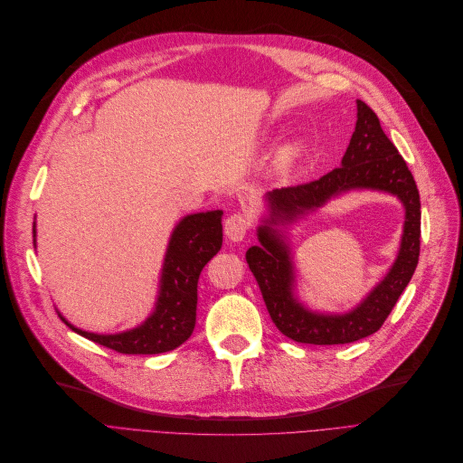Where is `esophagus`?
Segmentation results:
<instances>
[{
  "label": "esophagus",
  "mask_w": 463,
  "mask_h": 463,
  "mask_svg": "<svg viewBox=\"0 0 463 463\" xmlns=\"http://www.w3.org/2000/svg\"><path fill=\"white\" fill-rule=\"evenodd\" d=\"M250 228V220L249 216L241 214V213H235L232 216L226 218L224 222V232H226V237L230 241H233V243H239V241H243L247 232Z\"/></svg>",
  "instance_id": "obj_1"
}]
</instances>
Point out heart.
I'll use <instances>...</instances> for the list:
<instances>
[{"instance_id": "b5f03b06", "label": "heart", "mask_w": 463, "mask_h": 463, "mask_svg": "<svg viewBox=\"0 0 463 463\" xmlns=\"http://www.w3.org/2000/svg\"><path fill=\"white\" fill-rule=\"evenodd\" d=\"M307 152H309V143H307L303 137H296V139L286 141L275 152L273 162H271V173L275 175L277 179L290 177L294 169L307 156Z\"/></svg>"}]
</instances>
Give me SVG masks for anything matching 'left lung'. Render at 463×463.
Wrapping results in <instances>:
<instances>
[{
    "label": "left lung",
    "mask_w": 463,
    "mask_h": 463,
    "mask_svg": "<svg viewBox=\"0 0 463 463\" xmlns=\"http://www.w3.org/2000/svg\"><path fill=\"white\" fill-rule=\"evenodd\" d=\"M356 128L341 167L309 184L268 192L266 214L256 230L260 245L247 250L271 320L280 334L298 343L345 345L360 341L384 324L416 269L420 254V195L398 148L386 137L377 115L356 101ZM371 189L398 196L406 209L401 250L387 275L352 310L317 312L297 296V274L288 230L348 191Z\"/></svg>",
    "instance_id": "1"
}]
</instances>
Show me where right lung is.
<instances>
[{
    "label": "right lung",
    "instance_id": "1",
    "mask_svg": "<svg viewBox=\"0 0 463 463\" xmlns=\"http://www.w3.org/2000/svg\"><path fill=\"white\" fill-rule=\"evenodd\" d=\"M33 222V245H35ZM222 249V211L183 216L169 235L158 296L152 313L136 327L118 334L86 332L65 320L75 334L122 354H162L181 346L194 332L197 280L205 263Z\"/></svg>",
    "mask_w": 463,
    "mask_h": 463
}]
</instances>
